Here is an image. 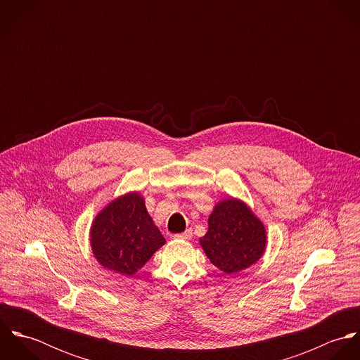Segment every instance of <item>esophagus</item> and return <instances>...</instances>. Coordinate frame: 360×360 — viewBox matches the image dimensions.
Masks as SVG:
<instances>
[{
  "label": "esophagus",
  "mask_w": 360,
  "mask_h": 360,
  "mask_svg": "<svg viewBox=\"0 0 360 360\" xmlns=\"http://www.w3.org/2000/svg\"><path fill=\"white\" fill-rule=\"evenodd\" d=\"M176 238H181V240H191L193 238V229H187L184 233L181 234H176Z\"/></svg>",
  "instance_id": "esophagus-1"
}]
</instances>
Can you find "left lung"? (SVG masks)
<instances>
[{
    "label": "left lung",
    "mask_w": 360,
    "mask_h": 360,
    "mask_svg": "<svg viewBox=\"0 0 360 360\" xmlns=\"http://www.w3.org/2000/svg\"><path fill=\"white\" fill-rule=\"evenodd\" d=\"M206 257L224 273H238L262 257L266 247L263 224L245 204L227 200L209 216V229L200 240Z\"/></svg>",
    "instance_id": "left-lung-1"
}]
</instances>
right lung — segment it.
Instances as JSON below:
<instances>
[{
	"label": "right lung",
	"mask_w": 360,
	"mask_h": 360,
	"mask_svg": "<svg viewBox=\"0 0 360 360\" xmlns=\"http://www.w3.org/2000/svg\"><path fill=\"white\" fill-rule=\"evenodd\" d=\"M165 244V238L137 194L117 198L96 217L93 252L103 267L133 276Z\"/></svg>",
	"instance_id": "1"
}]
</instances>
